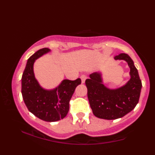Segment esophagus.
Returning a JSON list of instances; mask_svg holds the SVG:
<instances>
[{"mask_svg": "<svg viewBox=\"0 0 155 155\" xmlns=\"http://www.w3.org/2000/svg\"><path fill=\"white\" fill-rule=\"evenodd\" d=\"M87 79V76L86 75H84V74H83V75L81 76V83H84L85 82V80Z\"/></svg>", "mask_w": 155, "mask_h": 155, "instance_id": "1", "label": "esophagus"}]
</instances>
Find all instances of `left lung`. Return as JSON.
<instances>
[{
  "mask_svg": "<svg viewBox=\"0 0 155 155\" xmlns=\"http://www.w3.org/2000/svg\"><path fill=\"white\" fill-rule=\"evenodd\" d=\"M114 59L123 60L128 64L130 79L125 84L114 90L106 87L100 72L92 73L85 81L92 113L98 118L108 120L121 118L132 111L138 103L142 87L138 70L130 57L121 53Z\"/></svg>",
  "mask_w": 155,
  "mask_h": 155,
  "instance_id": "obj_1",
  "label": "left lung"
}]
</instances>
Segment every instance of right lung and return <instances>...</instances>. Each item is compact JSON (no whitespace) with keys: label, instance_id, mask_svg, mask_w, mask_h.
<instances>
[{"label":"right lung","instance_id":"1","mask_svg":"<svg viewBox=\"0 0 155 155\" xmlns=\"http://www.w3.org/2000/svg\"><path fill=\"white\" fill-rule=\"evenodd\" d=\"M49 51L48 48L41 49L28 60L22 76V95L27 108L33 114L46 122H56L66 117L71 98L81 81L64 79L53 90L41 87L35 78L33 64Z\"/></svg>","mask_w":155,"mask_h":155}]
</instances>
